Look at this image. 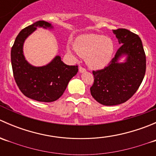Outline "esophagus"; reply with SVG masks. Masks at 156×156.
<instances>
[{
	"instance_id": "1",
	"label": "esophagus",
	"mask_w": 156,
	"mask_h": 156,
	"mask_svg": "<svg viewBox=\"0 0 156 156\" xmlns=\"http://www.w3.org/2000/svg\"><path fill=\"white\" fill-rule=\"evenodd\" d=\"M78 70H79L80 73H83V72H86V69H84V68H82V67H79Z\"/></svg>"
}]
</instances>
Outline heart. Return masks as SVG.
<instances>
[{
    "label": "heart",
    "mask_w": 156,
    "mask_h": 156,
    "mask_svg": "<svg viewBox=\"0 0 156 156\" xmlns=\"http://www.w3.org/2000/svg\"><path fill=\"white\" fill-rule=\"evenodd\" d=\"M114 49V43L109 37L99 34H85L77 37L68 51L72 55L77 53L85 56L86 63L91 69H102L111 61Z\"/></svg>",
    "instance_id": "b5f03b06"
}]
</instances>
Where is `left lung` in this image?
I'll list each match as a JSON object with an SVG mask.
<instances>
[{
    "instance_id": "obj_1",
    "label": "left lung",
    "mask_w": 156,
    "mask_h": 156,
    "mask_svg": "<svg viewBox=\"0 0 156 156\" xmlns=\"http://www.w3.org/2000/svg\"><path fill=\"white\" fill-rule=\"evenodd\" d=\"M112 32L122 46L107 67L93 72L94 82L90 87L92 97L104 106H115L129 100L146 72V55L139 36L125 29Z\"/></svg>"
}]
</instances>
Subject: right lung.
Returning a JSON list of instances; mask_svg holds the SVG:
<instances>
[{"mask_svg": "<svg viewBox=\"0 0 156 156\" xmlns=\"http://www.w3.org/2000/svg\"><path fill=\"white\" fill-rule=\"evenodd\" d=\"M37 28L53 29L51 23L37 21L22 30L11 49V64L16 83L26 97L39 102L50 103L63 94L69 81L78 72L77 66H68L57 55L49 63L42 66L30 64L23 53L27 37Z\"/></svg>", "mask_w": 156, "mask_h": 156, "instance_id": "1", "label": "right lung"}]
</instances>
